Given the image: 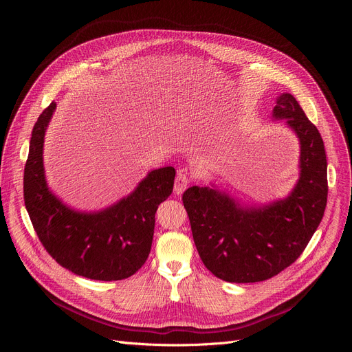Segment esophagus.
I'll return each instance as SVG.
<instances>
[{"instance_id": "obj_1", "label": "esophagus", "mask_w": 352, "mask_h": 352, "mask_svg": "<svg viewBox=\"0 0 352 352\" xmlns=\"http://www.w3.org/2000/svg\"><path fill=\"white\" fill-rule=\"evenodd\" d=\"M190 186V177L186 171H178L177 177H175V186H174V191L175 194H182L184 191L187 190V187Z\"/></svg>"}]
</instances>
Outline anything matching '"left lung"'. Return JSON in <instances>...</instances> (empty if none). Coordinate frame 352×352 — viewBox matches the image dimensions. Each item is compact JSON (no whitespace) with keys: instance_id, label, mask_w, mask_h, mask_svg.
Masks as SVG:
<instances>
[{"instance_id":"1","label":"left lung","mask_w":352,"mask_h":352,"mask_svg":"<svg viewBox=\"0 0 352 352\" xmlns=\"http://www.w3.org/2000/svg\"><path fill=\"white\" fill-rule=\"evenodd\" d=\"M274 117L287 118L301 144V177L288 198L245 210L212 188L191 187L182 194L202 263L228 283H260L278 275L297 261L325 211L327 155L320 131L291 94L278 97Z\"/></svg>"}]
</instances>
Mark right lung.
I'll list each match as a JSON object with an SVG mask.
<instances>
[{
  "label": "right lung",
  "instance_id": "1",
  "mask_svg": "<svg viewBox=\"0 0 352 352\" xmlns=\"http://www.w3.org/2000/svg\"><path fill=\"white\" fill-rule=\"evenodd\" d=\"M54 109L51 102L36 120L24 168V202L32 227L63 268L89 280H125L151 251L155 212L173 192L175 170L151 171L131 195L105 211H72L48 191L44 177V134Z\"/></svg>",
  "mask_w": 352,
  "mask_h": 352
}]
</instances>
